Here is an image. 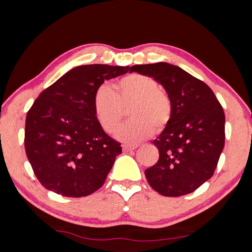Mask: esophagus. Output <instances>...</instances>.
Instances as JSON below:
<instances>
[{
  "label": "esophagus",
  "instance_id": "1",
  "mask_svg": "<svg viewBox=\"0 0 252 252\" xmlns=\"http://www.w3.org/2000/svg\"><path fill=\"white\" fill-rule=\"evenodd\" d=\"M135 148H136V146H129V145H123V146H122L123 152H126V153L131 152V151H134Z\"/></svg>",
  "mask_w": 252,
  "mask_h": 252
}]
</instances>
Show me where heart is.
Here are the masks:
<instances>
[{
  "instance_id": "1",
  "label": "heart",
  "mask_w": 252,
  "mask_h": 252,
  "mask_svg": "<svg viewBox=\"0 0 252 252\" xmlns=\"http://www.w3.org/2000/svg\"><path fill=\"white\" fill-rule=\"evenodd\" d=\"M159 83L147 76L132 73L117 82L115 92L108 85L96 89L93 106L96 119L107 133L115 132L122 120L123 108L131 105L132 120L116 132L119 141L135 145L156 131L162 130L172 116L169 95L159 89Z\"/></svg>"
}]
</instances>
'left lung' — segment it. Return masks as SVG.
<instances>
[{
  "label": "left lung",
  "instance_id": "8db88e82",
  "mask_svg": "<svg viewBox=\"0 0 252 252\" xmlns=\"http://www.w3.org/2000/svg\"><path fill=\"white\" fill-rule=\"evenodd\" d=\"M161 84L172 116L153 144L159 160L145 170L159 194L179 197L196 190L215 173L225 142V116L215 93L200 80L168 63L129 67Z\"/></svg>",
  "mask_w": 252,
  "mask_h": 252
}]
</instances>
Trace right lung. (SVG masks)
<instances>
[{
	"label": "right lung",
	"instance_id": "add662e5",
	"mask_svg": "<svg viewBox=\"0 0 252 252\" xmlns=\"http://www.w3.org/2000/svg\"><path fill=\"white\" fill-rule=\"evenodd\" d=\"M127 70L100 63L74 67L34 100L26 118L25 148L46 189L83 197L103 186L122 148L96 119L94 93Z\"/></svg>",
	"mask_w": 252,
	"mask_h": 252
}]
</instances>
